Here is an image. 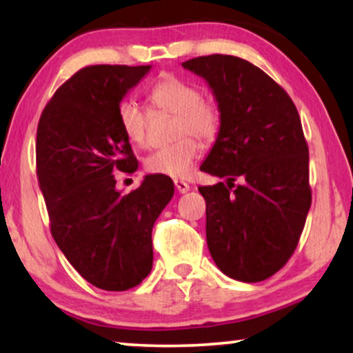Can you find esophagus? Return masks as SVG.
Returning a JSON list of instances; mask_svg holds the SVG:
<instances>
[{"instance_id":"esophagus-1","label":"esophagus","mask_w":353,"mask_h":353,"mask_svg":"<svg viewBox=\"0 0 353 353\" xmlns=\"http://www.w3.org/2000/svg\"><path fill=\"white\" fill-rule=\"evenodd\" d=\"M173 183H175L176 191H178V192H181V194H185V192L190 191V185H188L186 181H183V180H175Z\"/></svg>"}]
</instances>
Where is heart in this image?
<instances>
[{"label": "heart", "mask_w": 353, "mask_h": 353, "mask_svg": "<svg viewBox=\"0 0 353 353\" xmlns=\"http://www.w3.org/2000/svg\"><path fill=\"white\" fill-rule=\"evenodd\" d=\"M149 101L154 108L176 114L175 137L181 139L152 151L146 157L144 167L156 175L185 178L191 173L202 149L201 143L188 134H194L205 143L214 141L221 128L219 105L202 98L199 86L175 75H163L149 91ZM117 119L120 130L130 143L146 146L149 119L141 105L132 99L123 101L119 105Z\"/></svg>", "instance_id": "b5f03b06"}]
</instances>
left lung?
<instances>
[{
  "instance_id": "obj_1",
  "label": "left lung",
  "mask_w": 353,
  "mask_h": 353,
  "mask_svg": "<svg viewBox=\"0 0 353 353\" xmlns=\"http://www.w3.org/2000/svg\"><path fill=\"white\" fill-rule=\"evenodd\" d=\"M181 65L209 83L221 114L201 165L226 180L199 188L210 255L226 276L263 281L291 259L312 204L301 117L286 91L241 57L201 56Z\"/></svg>"
}]
</instances>
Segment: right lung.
Here are the masks:
<instances>
[{
    "label": "right lung",
    "instance_id": "right-lung-1",
    "mask_svg": "<svg viewBox=\"0 0 353 353\" xmlns=\"http://www.w3.org/2000/svg\"><path fill=\"white\" fill-rule=\"evenodd\" d=\"M151 65H90L62 83L37 130V175L51 234L72 267L104 291L138 286L152 268V226L173 191L172 178L146 175L115 190L117 172L138 161L120 130L123 96Z\"/></svg>",
    "mask_w": 353,
    "mask_h": 353
}]
</instances>
